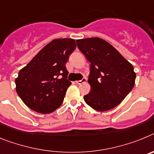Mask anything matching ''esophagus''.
Returning <instances> with one entry per match:
<instances>
[{
    "label": "esophagus",
    "instance_id": "1",
    "mask_svg": "<svg viewBox=\"0 0 154 154\" xmlns=\"http://www.w3.org/2000/svg\"><path fill=\"white\" fill-rule=\"evenodd\" d=\"M87 81V79L85 78H83L82 80H79V81H75V82L77 84H79V85H80V84L82 83H84V82H85Z\"/></svg>",
    "mask_w": 154,
    "mask_h": 154
}]
</instances>
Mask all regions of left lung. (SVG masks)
<instances>
[{
    "instance_id": "left-lung-1",
    "label": "left lung",
    "mask_w": 154,
    "mask_h": 154,
    "mask_svg": "<svg viewBox=\"0 0 154 154\" xmlns=\"http://www.w3.org/2000/svg\"><path fill=\"white\" fill-rule=\"evenodd\" d=\"M90 62L91 92L84 96L93 109L107 111L123 101L135 85L133 66L115 48L99 38L76 40Z\"/></svg>"
}]
</instances>
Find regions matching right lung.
I'll return each mask as SVG.
<instances>
[{
  "instance_id": "obj_1",
  "label": "right lung",
  "mask_w": 154,
  "mask_h": 154,
  "mask_svg": "<svg viewBox=\"0 0 154 154\" xmlns=\"http://www.w3.org/2000/svg\"><path fill=\"white\" fill-rule=\"evenodd\" d=\"M76 48L72 38L54 39L20 70L16 92L27 106L37 112L51 113L62 104L68 87L65 64Z\"/></svg>"
}]
</instances>
